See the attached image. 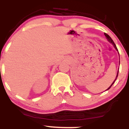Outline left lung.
Listing matches in <instances>:
<instances>
[{"label": "left lung", "instance_id": "1", "mask_svg": "<svg viewBox=\"0 0 129 129\" xmlns=\"http://www.w3.org/2000/svg\"><path fill=\"white\" fill-rule=\"evenodd\" d=\"M104 35H105V36H106V39H107V41H109V42H110V43H112V44H113V46H114V47H115V49H116V50H117V51H118V48H117V47H116V45H115V43H114V42H113V40H112V38H110V36H109V35H108L107 33H104ZM118 72H119V70H118V73H117V75H116V79H115V81H113V83H112V85H110V87H109V88H107V90H109V89H110V88H111V87H112V85H113V84H114V82H115V81H116V79H117V77H118Z\"/></svg>", "mask_w": 129, "mask_h": 129}]
</instances>
